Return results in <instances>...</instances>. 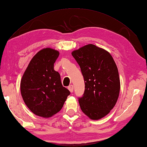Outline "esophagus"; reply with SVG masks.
<instances>
[{"label": "esophagus", "mask_w": 147, "mask_h": 147, "mask_svg": "<svg viewBox=\"0 0 147 147\" xmlns=\"http://www.w3.org/2000/svg\"><path fill=\"white\" fill-rule=\"evenodd\" d=\"M68 89H69V91L71 92H73V90H74L73 85H70L68 87Z\"/></svg>", "instance_id": "esophagus-1"}]
</instances>
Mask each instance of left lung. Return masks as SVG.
Returning a JSON list of instances; mask_svg holds the SVG:
<instances>
[{
	"mask_svg": "<svg viewBox=\"0 0 147 147\" xmlns=\"http://www.w3.org/2000/svg\"><path fill=\"white\" fill-rule=\"evenodd\" d=\"M80 65L85 91L78 98L81 110L92 120L105 117L119 98L120 83L117 65L110 53L94 45L72 52Z\"/></svg>",
	"mask_w": 147,
	"mask_h": 147,
	"instance_id": "obj_1",
	"label": "left lung"
}]
</instances>
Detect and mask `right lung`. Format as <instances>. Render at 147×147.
<instances>
[{
  "mask_svg": "<svg viewBox=\"0 0 147 147\" xmlns=\"http://www.w3.org/2000/svg\"><path fill=\"white\" fill-rule=\"evenodd\" d=\"M58 51L44 48L37 52L28 64L20 84L25 105L37 116L52 117L64 106L69 90L63 87L60 75L54 70Z\"/></svg>",
  "mask_w": 147,
  "mask_h": 147,
  "instance_id": "obj_1",
  "label": "right lung"
}]
</instances>
